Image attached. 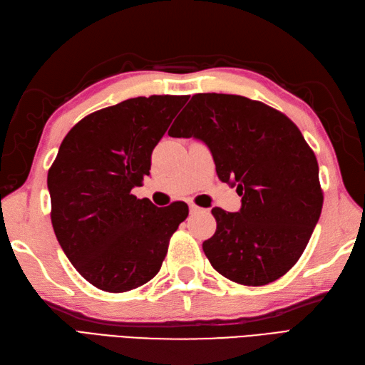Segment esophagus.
Listing matches in <instances>:
<instances>
[{
  "label": "esophagus",
  "mask_w": 365,
  "mask_h": 365,
  "mask_svg": "<svg viewBox=\"0 0 365 365\" xmlns=\"http://www.w3.org/2000/svg\"><path fill=\"white\" fill-rule=\"evenodd\" d=\"M189 209H190V212H192V213H193V212H198V210H200V207L197 206V204H193V202H190V204H189Z\"/></svg>",
  "instance_id": "1"
}]
</instances>
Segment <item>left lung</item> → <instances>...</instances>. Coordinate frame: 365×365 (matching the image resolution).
<instances>
[{
  "mask_svg": "<svg viewBox=\"0 0 365 365\" xmlns=\"http://www.w3.org/2000/svg\"><path fill=\"white\" fill-rule=\"evenodd\" d=\"M168 136L197 138L242 209H212L217 230L202 243L213 269L246 287L280 279L297 263L321 217L319 165L296 123L243 96H192Z\"/></svg>",
  "mask_w": 365,
  "mask_h": 365,
  "instance_id": "left-lung-1",
  "label": "left lung"
}]
</instances>
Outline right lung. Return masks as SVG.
<instances>
[{
  "instance_id": "add662e5",
  "label": "right lung",
  "mask_w": 365,
  "mask_h": 365,
  "mask_svg": "<svg viewBox=\"0 0 365 365\" xmlns=\"http://www.w3.org/2000/svg\"><path fill=\"white\" fill-rule=\"evenodd\" d=\"M189 96L135 97L88 114L69 130L48 172L51 221L69 262L102 291L125 292L161 269L189 207L131 195L152 152Z\"/></svg>"
}]
</instances>
